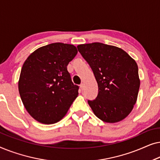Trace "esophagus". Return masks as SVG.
Returning a JSON list of instances; mask_svg holds the SVG:
<instances>
[{
	"mask_svg": "<svg viewBox=\"0 0 160 160\" xmlns=\"http://www.w3.org/2000/svg\"><path fill=\"white\" fill-rule=\"evenodd\" d=\"M80 89H81V90L82 91H83L84 89V84H82L80 85Z\"/></svg>",
	"mask_w": 160,
	"mask_h": 160,
	"instance_id": "esophagus-1",
	"label": "esophagus"
}]
</instances>
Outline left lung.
I'll return each instance as SVG.
<instances>
[{
  "label": "left lung",
  "instance_id": "left-lung-1",
  "mask_svg": "<svg viewBox=\"0 0 160 160\" xmlns=\"http://www.w3.org/2000/svg\"><path fill=\"white\" fill-rule=\"evenodd\" d=\"M92 70L98 93L88 103L97 117L108 123L122 121L135 104L140 87L138 68L124 50L102 43L78 45Z\"/></svg>",
  "mask_w": 160,
  "mask_h": 160
}]
</instances>
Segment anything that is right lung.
I'll return each mask as SVG.
<instances>
[{
    "instance_id": "add662e5",
    "label": "right lung",
    "mask_w": 160,
    "mask_h": 160,
    "mask_svg": "<svg viewBox=\"0 0 160 160\" xmlns=\"http://www.w3.org/2000/svg\"><path fill=\"white\" fill-rule=\"evenodd\" d=\"M77 53L73 45L50 43L36 49L24 62L19 95L28 112L41 123L60 121L78 96L79 87L67 70Z\"/></svg>"
}]
</instances>
